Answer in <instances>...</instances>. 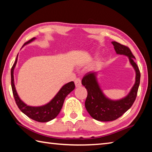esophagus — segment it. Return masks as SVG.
I'll return each mask as SVG.
<instances>
[{"instance_id":"34e87169","label":"esophagus","mask_w":152,"mask_h":152,"mask_svg":"<svg viewBox=\"0 0 152 152\" xmlns=\"http://www.w3.org/2000/svg\"><path fill=\"white\" fill-rule=\"evenodd\" d=\"M75 86L77 87H80L81 86V79L79 77L76 78L75 79Z\"/></svg>"}]
</instances>
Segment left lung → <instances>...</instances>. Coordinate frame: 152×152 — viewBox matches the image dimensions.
<instances>
[{
  "mask_svg": "<svg viewBox=\"0 0 152 152\" xmlns=\"http://www.w3.org/2000/svg\"><path fill=\"white\" fill-rule=\"evenodd\" d=\"M112 44L118 54L125 55L129 57V62L136 72L135 83L127 96L120 100L112 101L103 94L97 83L95 72H89L85 75L81 83L87 91L85 102L86 108L93 118L101 121H114L126 113L136 99L140 83V69L134 61L135 57L129 48L115 41H113Z\"/></svg>",
  "mask_w": 152,
  "mask_h": 152,
  "instance_id": "left-lung-1",
  "label": "left lung"
}]
</instances>
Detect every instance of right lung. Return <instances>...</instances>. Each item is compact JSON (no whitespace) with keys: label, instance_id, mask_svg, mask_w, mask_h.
<instances>
[{"label":"right lung","instance_id":"add662e5","mask_svg":"<svg viewBox=\"0 0 152 152\" xmlns=\"http://www.w3.org/2000/svg\"><path fill=\"white\" fill-rule=\"evenodd\" d=\"M34 39L35 38L31 39L27 42H26L24 45L27 44L28 42L33 41ZM17 58H16L15 63L13 64L11 68L10 75H11V87L13 96H14L15 102L17 103L18 107L19 108V110L23 113H25L26 116H28L29 118L38 122H47L55 119L58 115V114L59 113L66 95L70 94L75 89L74 82L71 81L65 84L60 89L58 94L55 95V97L46 105L40 106V107H31V106L26 105L18 97L14 84L13 71H14L16 63L17 62Z\"/></svg>","mask_w":152,"mask_h":152}]
</instances>
